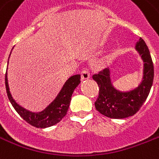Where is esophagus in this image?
<instances>
[{"mask_svg":"<svg viewBox=\"0 0 159 159\" xmlns=\"http://www.w3.org/2000/svg\"><path fill=\"white\" fill-rule=\"evenodd\" d=\"M82 80H87V79H89L90 78V73L88 72V70H83L82 71Z\"/></svg>","mask_w":159,"mask_h":159,"instance_id":"34e87169","label":"esophagus"}]
</instances>
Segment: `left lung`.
Here are the masks:
<instances>
[{
	"label": "left lung",
	"instance_id": "1",
	"mask_svg": "<svg viewBox=\"0 0 159 159\" xmlns=\"http://www.w3.org/2000/svg\"><path fill=\"white\" fill-rule=\"evenodd\" d=\"M135 50L143 61V77L138 87L128 91L117 89L111 81L109 68H105L99 71L98 74L93 76L99 87V96L95 102L96 109L106 117L122 119L133 116L149 94L154 77L152 57L142 38L135 45Z\"/></svg>",
	"mask_w": 159,
	"mask_h": 159
}]
</instances>
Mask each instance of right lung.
Masks as SVG:
<instances>
[{
  "mask_svg": "<svg viewBox=\"0 0 159 159\" xmlns=\"http://www.w3.org/2000/svg\"><path fill=\"white\" fill-rule=\"evenodd\" d=\"M5 82L8 98L18 114L29 124L36 128H46L58 123L66 116L71 102V95L75 88L81 83V75H73L69 77L64 83L56 98L41 112H31L30 110H27L18 104L15 99L12 98L7 79V71L5 77Z\"/></svg>",
  "mask_w": 159,
  "mask_h": 159,
  "instance_id": "1",
  "label": "right lung"
}]
</instances>
